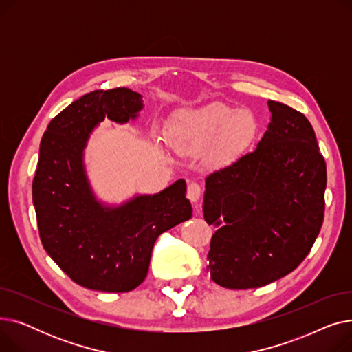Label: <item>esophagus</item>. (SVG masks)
I'll return each instance as SVG.
<instances>
[{
  "instance_id": "esophagus-1",
  "label": "esophagus",
  "mask_w": 352,
  "mask_h": 352,
  "mask_svg": "<svg viewBox=\"0 0 352 352\" xmlns=\"http://www.w3.org/2000/svg\"><path fill=\"white\" fill-rule=\"evenodd\" d=\"M187 197L191 202H198L201 197V187L197 182H190L188 184V190H187Z\"/></svg>"
}]
</instances>
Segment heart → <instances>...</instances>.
I'll use <instances>...</instances> for the list:
<instances>
[{
	"label": "heart",
	"mask_w": 352,
	"mask_h": 352,
	"mask_svg": "<svg viewBox=\"0 0 352 352\" xmlns=\"http://www.w3.org/2000/svg\"><path fill=\"white\" fill-rule=\"evenodd\" d=\"M258 121L248 109L224 104L186 109L175 116L166 137L179 151L199 153L215 145L218 157L239 153L255 138Z\"/></svg>",
	"instance_id": "heart-1"
}]
</instances>
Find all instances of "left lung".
I'll return each instance as SVG.
<instances>
[{"mask_svg":"<svg viewBox=\"0 0 352 352\" xmlns=\"http://www.w3.org/2000/svg\"><path fill=\"white\" fill-rule=\"evenodd\" d=\"M255 151L206 179L204 219L217 227L207 271L221 287L267 285L297 268L320 234L327 165L304 114L270 100Z\"/></svg>","mask_w":352,"mask_h":352,"instance_id":"1","label":"left lung"}]
</instances>
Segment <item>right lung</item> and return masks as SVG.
<instances>
[{
    "label": "right lung",
    "instance_id": "add662e5",
    "mask_svg": "<svg viewBox=\"0 0 352 352\" xmlns=\"http://www.w3.org/2000/svg\"><path fill=\"white\" fill-rule=\"evenodd\" d=\"M142 96L129 88L88 92L51 120L40 144L32 202L47 254L88 289L128 292L146 276L155 239L192 217L187 184L138 194L120 206L97 198L84 151L105 118L135 121Z\"/></svg>",
    "mask_w": 352,
    "mask_h": 352
}]
</instances>
